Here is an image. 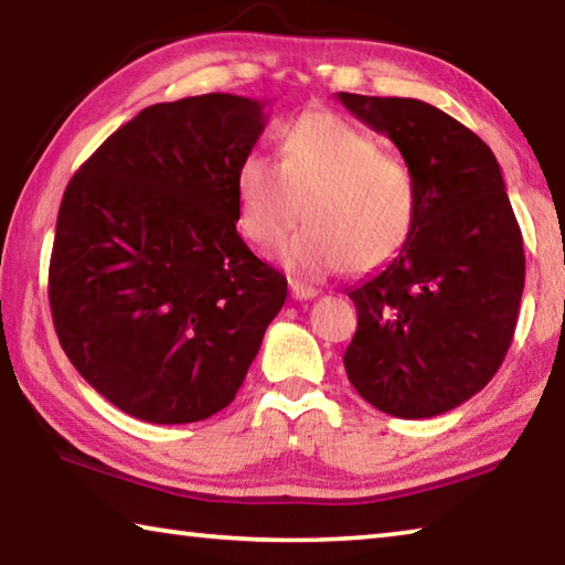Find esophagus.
<instances>
[{"mask_svg":"<svg viewBox=\"0 0 565 565\" xmlns=\"http://www.w3.org/2000/svg\"><path fill=\"white\" fill-rule=\"evenodd\" d=\"M289 289L296 301H309L313 296H319V289H313V286L301 284V281H289Z\"/></svg>","mask_w":565,"mask_h":565,"instance_id":"esophagus-1","label":"esophagus"}]
</instances>
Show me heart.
<instances>
[{"mask_svg": "<svg viewBox=\"0 0 565 565\" xmlns=\"http://www.w3.org/2000/svg\"><path fill=\"white\" fill-rule=\"evenodd\" d=\"M238 224L274 246L299 222L279 259L306 279L349 266L371 271L394 259L416 226V181L404 161L329 111H309L281 134V161L248 154L236 169Z\"/></svg>", "mask_w": 565, "mask_h": 565, "instance_id": "1", "label": "heart"}]
</instances>
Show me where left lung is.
Returning <instances> with one entry per match:
<instances>
[{
	"instance_id": "obj_1",
	"label": "left lung",
	"mask_w": 565,
	"mask_h": 565,
	"mask_svg": "<svg viewBox=\"0 0 565 565\" xmlns=\"http://www.w3.org/2000/svg\"><path fill=\"white\" fill-rule=\"evenodd\" d=\"M394 141L416 181L406 246L349 289L359 329L343 366L363 401L431 418L478 394L511 347L525 281L523 236L493 151L418 99L339 92Z\"/></svg>"
}]
</instances>
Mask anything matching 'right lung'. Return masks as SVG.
I'll return each instance as SVG.
<instances>
[{"mask_svg": "<svg viewBox=\"0 0 565 565\" xmlns=\"http://www.w3.org/2000/svg\"><path fill=\"white\" fill-rule=\"evenodd\" d=\"M266 102L202 94L124 124L64 191L50 264L56 337L134 418L194 424L232 404L286 301L236 232V169Z\"/></svg>", "mask_w": 565, "mask_h": 565, "instance_id": "add662e5", "label": "right lung"}]
</instances>
